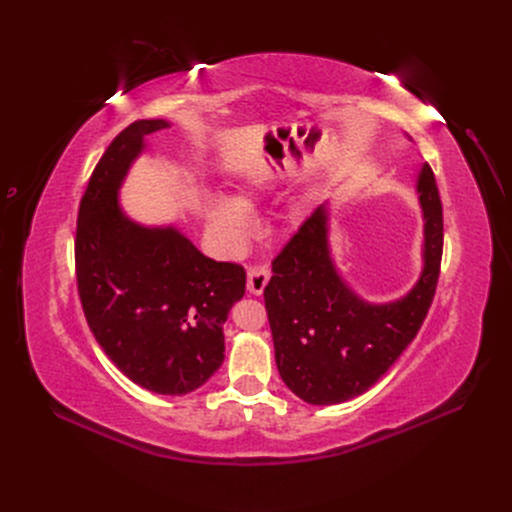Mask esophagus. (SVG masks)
I'll list each match as a JSON object with an SVG mask.
<instances>
[{
	"instance_id": "obj_1",
	"label": "esophagus",
	"mask_w": 512,
	"mask_h": 512,
	"mask_svg": "<svg viewBox=\"0 0 512 512\" xmlns=\"http://www.w3.org/2000/svg\"><path fill=\"white\" fill-rule=\"evenodd\" d=\"M269 279H271L269 266H264V264L250 266V269H248V291H250V294L260 296L264 287H266V283H269Z\"/></svg>"
}]
</instances>
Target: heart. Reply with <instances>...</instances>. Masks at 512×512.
<instances>
[{
    "instance_id": "heart-1",
    "label": "heart",
    "mask_w": 512,
    "mask_h": 512,
    "mask_svg": "<svg viewBox=\"0 0 512 512\" xmlns=\"http://www.w3.org/2000/svg\"><path fill=\"white\" fill-rule=\"evenodd\" d=\"M285 177V166H262L243 185L237 200L227 196L206 198L202 206L204 225L218 246L225 252H241L246 248L254 231V218L250 210L254 208L256 198H260L266 191L277 189Z\"/></svg>"
}]
</instances>
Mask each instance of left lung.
I'll use <instances>...</instances> for the list:
<instances>
[{"instance_id":"obj_1","label":"left lung","mask_w":512,"mask_h":512,"mask_svg":"<svg viewBox=\"0 0 512 512\" xmlns=\"http://www.w3.org/2000/svg\"><path fill=\"white\" fill-rule=\"evenodd\" d=\"M423 210V271L400 300L371 304L339 275L329 248V210L321 204L273 260L264 304L277 369L308 404L327 406L367 392L419 333L433 302L444 248V216L433 170L417 177Z\"/></svg>"}]
</instances>
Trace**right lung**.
I'll list each match as a JSON object with an SVG mask.
<instances>
[{"mask_svg": "<svg viewBox=\"0 0 512 512\" xmlns=\"http://www.w3.org/2000/svg\"><path fill=\"white\" fill-rule=\"evenodd\" d=\"M162 118L120 131L97 162L79 206L75 262L97 344L133 383L162 396L204 385L225 360L223 325L246 294V271L204 256L173 225L148 227L118 202L145 135Z\"/></svg>", "mask_w": 512, "mask_h": 512, "instance_id": "add662e5", "label": "right lung"}]
</instances>
